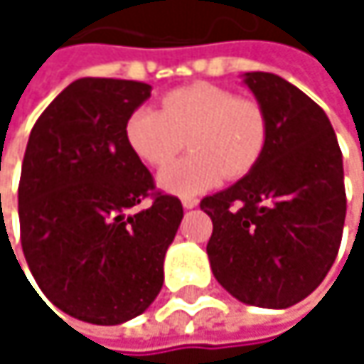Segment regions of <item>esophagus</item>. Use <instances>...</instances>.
Here are the masks:
<instances>
[{
  "mask_svg": "<svg viewBox=\"0 0 364 364\" xmlns=\"http://www.w3.org/2000/svg\"><path fill=\"white\" fill-rule=\"evenodd\" d=\"M183 208H196L198 206V198H193V196H185L181 200Z\"/></svg>",
  "mask_w": 364,
  "mask_h": 364,
  "instance_id": "1",
  "label": "esophagus"
}]
</instances>
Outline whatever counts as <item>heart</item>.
<instances>
[{
    "label": "heart",
    "mask_w": 364,
    "mask_h": 364,
    "mask_svg": "<svg viewBox=\"0 0 364 364\" xmlns=\"http://www.w3.org/2000/svg\"><path fill=\"white\" fill-rule=\"evenodd\" d=\"M265 109L236 92L198 82L162 97V109L139 107L124 122L128 149L147 166L160 168L178 153L184 136L192 151L166 167L158 183L177 196H193L225 179L251 173L267 145Z\"/></svg>",
    "instance_id": "b5f03b06"
}]
</instances>
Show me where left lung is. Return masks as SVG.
<instances>
[{"label":"left lung","instance_id":"left-lung-1","mask_svg":"<svg viewBox=\"0 0 364 364\" xmlns=\"http://www.w3.org/2000/svg\"><path fill=\"white\" fill-rule=\"evenodd\" d=\"M267 113V145L253 171L206 196V245L217 282L257 308H291L331 269L346 221L343 160L337 136L308 95L287 80L245 73Z\"/></svg>","mask_w":364,"mask_h":364}]
</instances>
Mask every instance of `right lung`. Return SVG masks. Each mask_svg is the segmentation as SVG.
Returning a JSON list of instances; mask_svg holds the SVG:
<instances>
[{
	"mask_svg": "<svg viewBox=\"0 0 364 364\" xmlns=\"http://www.w3.org/2000/svg\"><path fill=\"white\" fill-rule=\"evenodd\" d=\"M151 86L82 77L37 117L21 185V242L43 295L65 314L119 325L143 314L164 282V255L183 219L181 200L124 141L126 117ZM152 198L149 207L140 200Z\"/></svg>",
	"mask_w": 364,
	"mask_h": 364,
	"instance_id": "obj_1",
	"label": "right lung"
}]
</instances>
